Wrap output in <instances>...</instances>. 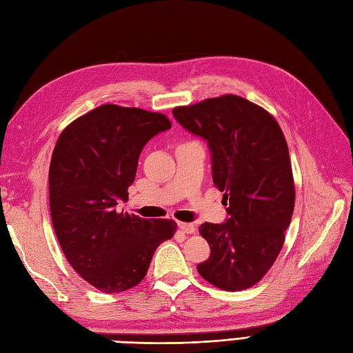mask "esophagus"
Wrapping results in <instances>:
<instances>
[{
  "instance_id": "esophagus-1",
  "label": "esophagus",
  "mask_w": 353,
  "mask_h": 353,
  "mask_svg": "<svg viewBox=\"0 0 353 353\" xmlns=\"http://www.w3.org/2000/svg\"><path fill=\"white\" fill-rule=\"evenodd\" d=\"M178 228L183 231L184 234H194L196 232V227L193 223H185V222H179L178 223Z\"/></svg>"
}]
</instances>
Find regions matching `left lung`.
Instances as JSON below:
<instances>
[{"label": "left lung", "instance_id": "1", "mask_svg": "<svg viewBox=\"0 0 353 353\" xmlns=\"http://www.w3.org/2000/svg\"><path fill=\"white\" fill-rule=\"evenodd\" d=\"M172 113L208 141L213 184L229 201L225 222L199 228L210 256L197 271L222 290H244L270 271L293 215V172L281 128L265 109L232 94Z\"/></svg>", "mask_w": 353, "mask_h": 353}]
</instances>
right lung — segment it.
Masks as SVG:
<instances>
[{"label":"right lung","mask_w":353,"mask_h":353,"mask_svg":"<svg viewBox=\"0 0 353 353\" xmlns=\"http://www.w3.org/2000/svg\"><path fill=\"white\" fill-rule=\"evenodd\" d=\"M172 126L162 113L103 104L65 128L51 156L50 210L66 259L104 293L140 283L160 243L172 239V219L117 212L128 201L144 145Z\"/></svg>","instance_id":"add662e5"}]
</instances>
